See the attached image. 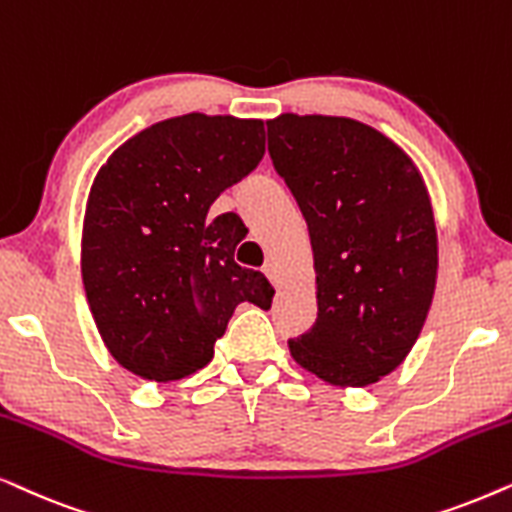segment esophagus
<instances>
[{
    "instance_id": "esophagus-1",
    "label": "esophagus",
    "mask_w": 512,
    "mask_h": 512,
    "mask_svg": "<svg viewBox=\"0 0 512 512\" xmlns=\"http://www.w3.org/2000/svg\"><path fill=\"white\" fill-rule=\"evenodd\" d=\"M264 274H267L269 278H271V281H274V283H278L276 281V267H274V264H271V262H267V264H264Z\"/></svg>"
}]
</instances>
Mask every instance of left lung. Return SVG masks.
Instances as JSON below:
<instances>
[{
    "label": "left lung",
    "instance_id": "1",
    "mask_svg": "<svg viewBox=\"0 0 512 512\" xmlns=\"http://www.w3.org/2000/svg\"><path fill=\"white\" fill-rule=\"evenodd\" d=\"M267 135L316 267L318 318L288 342L292 358L327 384H374L407 358L433 302L438 236L424 177L356 119L281 114Z\"/></svg>",
    "mask_w": 512,
    "mask_h": 512
}]
</instances>
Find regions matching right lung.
I'll use <instances>...</instances> for the list:
<instances>
[{"label":"right lung","mask_w":512,"mask_h":512,"mask_svg":"<svg viewBox=\"0 0 512 512\" xmlns=\"http://www.w3.org/2000/svg\"><path fill=\"white\" fill-rule=\"evenodd\" d=\"M262 156L260 119L194 112L133 135L98 170L81 278L102 342L128 372L189 377L213 360L238 304L271 306L267 278L234 262L238 217L208 215Z\"/></svg>","instance_id":"right-lung-1"}]
</instances>
